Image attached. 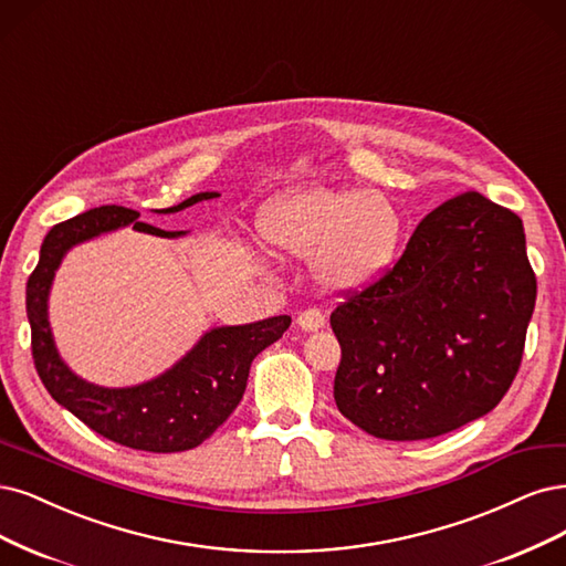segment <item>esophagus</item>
<instances>
[{
    "label": "esophagus",
    "mask_w": 566,
    "mask_h": 566,
    "mask_svg": "<svg viewBox=\"0 0 566 566\" xmlns=\"http://www.w3.org/2000/svg\"><path fill=\"white\" fill-rule=\"evenodd\" d=\"M297 325L304 333H318V329L325 327V316L318 308H306L297 316Z\"/></svg>",
    "instance_id": "34e87169"
}]
</instances>
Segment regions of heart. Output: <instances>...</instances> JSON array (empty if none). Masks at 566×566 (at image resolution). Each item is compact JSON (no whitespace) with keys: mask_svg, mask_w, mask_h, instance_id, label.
I'll return each instance as SVG.
<instances>
[{"mask_svg":"<svg viewBox=\"0 0 566 566\" xmlns=\"http://www.w3.org/2000/svg\"><path fill=\"white\" fill-rule=\"evenodd\" d=\"M262 239L283 258H311V279L333 297H354L396 266L405 218L379 191L304 185L269 199Z\"/></svg>","mask_w":566,"mask_h":566,"instance_id":"heart-1","label":"heart"}]
</instances>
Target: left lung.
Instances as JSON below:
<instances>
[{
    "mask_svg": "<svg viewBox=\"0 0 566 566\" xmlns=\"http://www.w3.org/2000/svg\"><path fill=\"white\" fill-rule=\"evenodd\" d=\"M536 304L522 220L478 191L419 222L388 276L339 304V412L381 440L457 431L501 402Z\"/></svg>",
    "mask_w": 566,
    "mask_h": 566,
    "instance_id": "1",
    "label": "left lung"
}]
</instances>
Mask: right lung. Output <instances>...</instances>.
Returning <instances> with one entry per match:
<instances>
[{"instance_id":"obj_1","label":"right lung","mask_w":566,"mask_h":566,"mask_svg":"<svg viewBox=\"0 0 566 566\" xmlns=\"http://www.w3.org/2000/svg\"><path fill=\"white\" fill-rule=\"evenodd\" d=\"M216 197H220L218 191H199L178 206L154 212L170 216ZM124 227L159 239H180L189 233L140 222V212L122 206H101L55 224L46 233L39 250V264L28 281L25 304L34 367L51 398L103 438L154 454L193 450L239 407L252 360L283 337L292 318L274 316L243 325L210 327L180 360L140 384L101 386L86 381L63 360L55 346L49 321L51 287L55 271L72 248Z\"/></svg>"}]
</instances>
